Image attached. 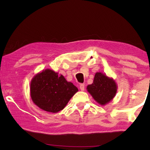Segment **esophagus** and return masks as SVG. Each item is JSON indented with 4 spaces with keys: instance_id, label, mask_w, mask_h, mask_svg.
I'll return each instance as SVG.
<instances>
[{
    "instance_id": "34e87169",
    "label": "esophagus",
    "mask_w": 150,
    "mask_h": 150,
    "mask_svg": "<svg viewBox=\"0 0 150 150\" xmlns=\"http://www.w3.org/2000/svg\"><path fill=\"white\" fill-rule=\"evenodd\" d=\"M79 88L81 91H83L85 90V85L84 84H81L79 86Z\"/></svg>"
}]
</instances>
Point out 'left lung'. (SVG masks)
Instances as JSON below:
<instances>
[{"instance_id":"left-lung-1","label":"left lung","mask_w":150,"mask_h":150,"mask_svg":"<svg viewBox=\"0 0 150 150\" xmlns=\"http://www.w3.org/2000/svg\"><path fill=\"white\" fill-rule=\"evenodd\" d=\"M117 89L115 81L100 72L95 73L93 83L87 87L94 100L103 106L107 105L115 98Z\"/></svg>"}]
</instances>
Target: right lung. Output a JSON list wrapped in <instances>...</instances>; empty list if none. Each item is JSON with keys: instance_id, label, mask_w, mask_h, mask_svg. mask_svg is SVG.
I'll list each match as a JSON object with an SVG mask.
<instances>
[{"instance_id": "1", "label": "right lung", "mask_w": 150, "mask_h": 150, "mask_svg": "<svg viewBox=\"0 0 150 150\" xmlns=\"http://www.w3.org/2000/svg\"><path fill=\"white\" fill-rule=\"evenodd\" d=\"M78 88L62 75L46 69L34 76L30 83V96L35 105L49 112L63 110Z\"/></svg>"}]
</instances>
